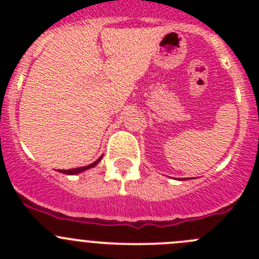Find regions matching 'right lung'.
I'll list each match as a JSON object with an SVG mask.
<instances>
[{"instance_id": "add662e5", "label": "right lung", "mask_w": 259, "mask_h": 259, "mask_svg": "<svg viewBox=\"0 0 259 259\" xmlns=\"http://www.w3.org/2000/svg\"><path fill=\"white\" fill-rule=\"evenodd\" d=\"M102 159V155L100 158H98L97 161H95L93 163L88 164V166H84V167H76V168H72V170H58L59 172L62 174H66V175H76V174H80V172H83V171H87L89 170V168H92V167L97 166L98 162L101 161Z\"/></svg>"}]
</instances>
